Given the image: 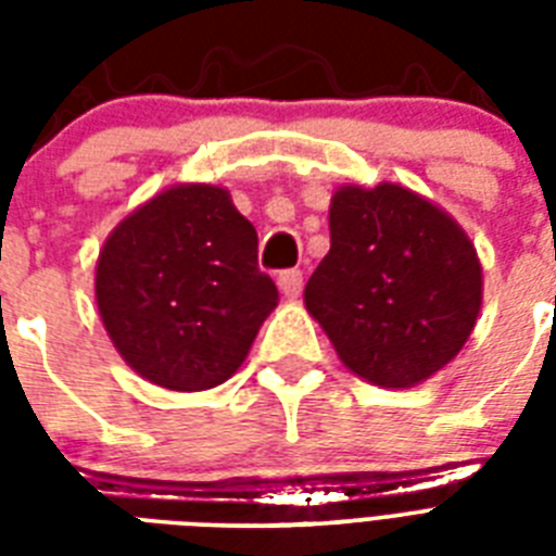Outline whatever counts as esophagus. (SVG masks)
<instances>
[{
  "instance_id": "34e87169",
  "label": "esophagus",
  "mask_w": 556,
  "mask_h": 556,
  "mask_svg": "<svg viewBox=\"0 0 556 556\" xmlns=\"http://www.w3.org/2000/svg\"><path fill=\"white\" fill-rule=\"evenodd\" d=\"M279 288H282V294L288 296V300H294V296H300V291H303V270H282L277 277Z\"/></svg>"
}]
</instances>
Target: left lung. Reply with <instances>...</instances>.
<instances>
[{"mask_svg":"<svg viewBox=\"0 0 556 556\" xmlns=\"http://www.w3.org/2000/svg\"><path fill=\"white\" fill-rule=\"evenodd\" d=\"M331 251L305 308L340 361L375 387L421 383L462 352L482 305V265L465 230L397 185L340 187Z\"/></svg>","mask_w":556,"mask_h":556,"instance_id":"left-lung-1","label":"left lung"}]
</instances>
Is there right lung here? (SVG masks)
I'll return each instance as SVG.
<instances>
[{
    "label": "right lung",
    "instance_id": "add662e5",
    "mask_svg": "<svg viewBox=\"0 0 556 556\" xmlns=\"http://www.w3.org/2000/svg\"><path fill=\"white\" fill-rule=\"evenodd\" d=\"M256 251V230L222 187H169L126 216L94 277L121 357L176 392L225 383L279 296Z\"/></svg>",
    "mask_w": 556,
    "mask_h": 556
}]
</instances>
